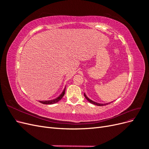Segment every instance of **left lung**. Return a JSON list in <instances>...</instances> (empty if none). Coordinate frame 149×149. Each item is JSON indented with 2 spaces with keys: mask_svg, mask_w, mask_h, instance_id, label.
<instances>
[{
  "mask_svg": "<svg viewBox=\"0 0 149 149\" xmlns=\"http://www.w3.org/2000/svg\"><path fill=\"white\" fill-rule=\"evenodd\" d=\"M84 97H86V100H87L89 102H91V103L93 104H95V105H97V106H104V105H107V104H99V103H97V102H94V101H93L92 100H89V99L86 96L85 93L84 94Z\"/></svg>",
  "mask_w": 149,
  "mask_h": 149,
  "instance_id": "8db88e82",
  "label": "left lung"
}]
</instances>
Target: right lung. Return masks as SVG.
Listing matches in <instances>:
<instances>
[{
    "label": "right lung",
    "mask_w": 149,
    "mask_h": 149,
    "mask_svg": "<svg viewBox=\"0 0 149 149\" xmlns=\"http://www.w3.org/2000/svg\"><path fill=\"white\" fill-rule=\"evenodd\" d=\"M65 88L64 89L63 91L61 94V95L57 97L55 100H53L52 101H40V102H41L42 104H55L58 102L60 100H61V98L63 97V96L65 95Z\"/></svg>",
    "instance_id": "right-lung-1"
}]
</instances>
